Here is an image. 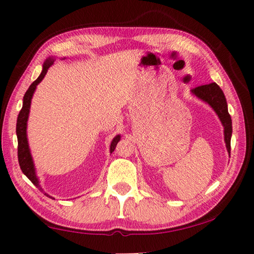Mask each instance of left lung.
<instances>
[{"label": "left lung", "instance_id": "left-lung-1", "mask_svg": "<svg viewBox=\"0 0 254 254\" xmlns=\"http://www.w3.org/2000/svg\"><path fill=\"white\" fill-rule=\"evenodd\" d=\"M191 94L205 102L214 110L220 119L223 127H224V141L227 152H231V136H232V120L227 111V103L222 89L216 83L201 85L192 88Z\"/></svg>", "mask_w": 254, "mask_h": 254}]
</instances>
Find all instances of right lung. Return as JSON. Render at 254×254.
I'll use <instances>...</instances> for the list:
<instances>
[{
  "instance_id": "obj_1",
  "label": "right lung",
  "mask_w": 254,
  "mask_h": 254,
  "mask_svg": "<svg viewBox=\"0 0 254 254\" xmlns=\"http://www.w3.org/2000/svg\"><path fill=\"white\" fill-rule=\"evenodd\" d=\"M54 62H55L54 57H49L46 59L44 65H42L41 74L31 85H30L28 91L24 94L22 109H21V111H20L18 121H16V136H18V159H19L20 168H21V170H22V173L27 176L30 180H31V183L34 185V186L40 188L41 190H42V188L40 186L39 178L37 177L36 167H34L31 151H30V148H29L28 135H27V126H28L30 106H31V100H32L33 94H34V92H36L38 84H39L40 81L45 78V76L47 74V71H48V69L50 68V66H53ZM120 140H121V135L120 134L113 137V140H112V142H111V147H110L111 153L114 151V149H115V147H117V144ZM46 195H47V197H50V198L55 199L54 197H51L50 195H48V194H46Z\"/></svg>"
}]
</instances>
